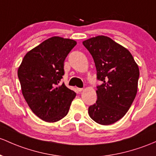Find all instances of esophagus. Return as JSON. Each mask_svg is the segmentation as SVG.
I'll use <instances>...</instances> for the list:
<instances>
[{"label": "esophagus", "instance_id": "34e87169", "mask_svg": "<svg viewBox=\"0 0 156 156\" xmlns=\"http://www.w3.org/2000/svg\"><path fill=\"white\" fill-rule=\"evenodd\" d=\"M83 88H77V90H78V92H81V91H83Z\"/></svg>", "mask_w": 156, "mask_h": 156}]
</instances>
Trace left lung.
<instances>
[{
    "mask_svg": "<svg viewBox=\"0 0 156 156\" xmlns=\"http://www.w3.org/2000/svg\"><path fill=\"white\" fill-rule=\"evenodd\" d=\"M83 44L92 55L97 78L96 103L88 109L90 117L101 125H109L125 115L138 91L139 69L125 47L104 35L91 37Z\"/></svg>",
    "mask_w": 156,
    "mask_h": 156,
    "instance_id": "obj_1",
    "label": "left lung"
}]
</instances>
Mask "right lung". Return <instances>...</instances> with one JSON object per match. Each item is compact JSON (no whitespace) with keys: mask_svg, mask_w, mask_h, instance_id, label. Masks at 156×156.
<instances>
[{"mask_svg":"<svg viewBox=\"0 0 156 156\" xmlns=\"http://www.w3.org/2000/svg\"><path fill=\"white\" fill-rule=\"evenodd\" d=\"M77 42L54 36L29 51L18 67L21 91L31 110L49 123L58 121L69 112L76 93L60 84L64 60Z\"/></svg>","mask_w":156,"mask_h":156,"instance_id":"right-lung-1","label":"right lung"}]
</instances>
